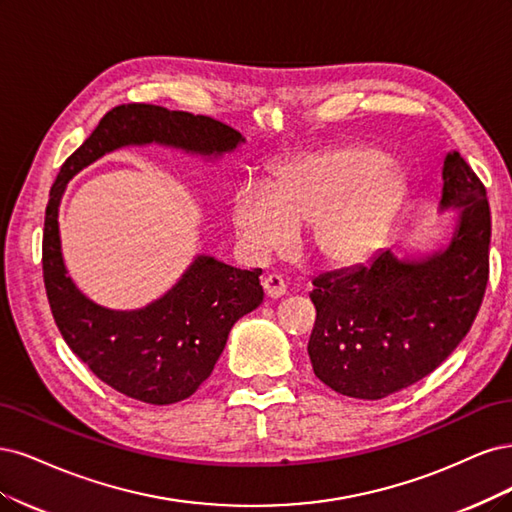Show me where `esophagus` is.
<instances>
[{"mask_svg":"<svg viewBox=\"0 0 512 512\" xmlns=\"http://www.w3.org/2000/svg\"><path fill=\"white\" fill-rule=\"evenodd\" d=\"M261 285H263V291H266L268 298H280V295L287 293V285H285L283 276L276 274V272L263 276Z\"/></svg>","mask_w":512,"mask_h":512,"instance_id":"1","label":"esophagus"}]
</instances>
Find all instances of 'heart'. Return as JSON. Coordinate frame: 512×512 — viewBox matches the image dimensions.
<instances>
[{"mask_svg": "<svg viewBox=\"0 0 512 512\" xmlns=\"http://www.w3.org/2000/svg\"><path fill=\"white\" fill-rule=\"evenodd\" d=\"M400 202V183L376 148H338L280 166L270 185L246 183L232 200V225L246 251L285 249L298 225L325 261L353 263L381 242Z\"/></svg>", "mask_w": 512, "mask_h": 512, "instance_id": "obj_1", "label": "heart"}]
</instances>
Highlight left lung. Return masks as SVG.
Here are the masks:
<instances>
[{
    "label": "left lung",
    "mask_w": 512,
    "mask_h": 512,
    "mask_svg": "<svg viewBox=\"0 0 512 512\" xmlns=\"http://www.w3.org/2000/svg\"><path fill=\"white\" fill-rule=\"evenodd\" d=\"M440 208H457L447 249L419 261L378 251L357 268L312 280L317 319L308 355L336 393L381 400L434 372L466 338L489 280L491 212L466 159L449 153Z\"/></svg>",
    "instance_id": "obj_1"
}]
</instances>
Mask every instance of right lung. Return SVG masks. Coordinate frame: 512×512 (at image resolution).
Instances as JSON below:
<instances>
[{
    "label": "right lung",
    "instance_id": "right-lung-1",
    "mask_svg": "<svg viewBox=\"0 0 512 512\" xmlns=\"http://www.w3.org/2000/svg\"><path fill=\"white\" fill-rule=\"evenodd\" d=\"M159 142L187 153L223 155L244 142L240 131L204 114L153 104L108 110L93 134L65 159L48 197L42 272L55 323L89 370L127 398L166 406L193 395L212 374L229 329L263 302L261 270H238L200 255L183 278L146 308L119 312L93 304L65 274L57 208L68 180L127 144Z\"/></svg>",
    "mask_w": 512,
    "mask_h": 512
}]
</instances>
